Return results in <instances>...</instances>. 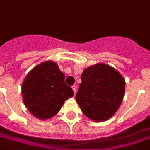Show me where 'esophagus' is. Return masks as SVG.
I'll use <instances>...</instances> for the list:
<instances>
[{
  "instance_id": "esophagus-1",
  "label": "esophagus",
  "mask_w": 150,
  "mask_h": 150,
  "mask_svg": "<svg viewBox=\"0 0 150 150\" xmlns=\"http://www.w3.org/2000/svg\"><path fill=\"white\" fill-rule=\"evenodd\" d=\"M71 88H72V89H73V91H74V95L76 94V86H71Z\"/></svg>"
}]
</instances>
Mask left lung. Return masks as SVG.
<instances>
[{
  "label": "left lung",
  "mask_w": 150,
  "mask_h": 150,
  "mask_svg": "<svg viewBox=\"0 0 150 150\" xmlns=\"http://www.w3.org/2000/svg\"><path fill=\"white\" fill-rule=\"evenodd\" d=\"M76 100L86 116L95 121L112 117L122 102L125 81L112 67L98 64L81 74Z\"/></svg>",
  "instance_id": "1"
}]
</instances>
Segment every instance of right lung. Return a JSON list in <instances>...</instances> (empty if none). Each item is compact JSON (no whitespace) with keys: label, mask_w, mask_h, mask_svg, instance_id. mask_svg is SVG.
<instances>
[{"label":"right lung","mask_w":150,"mask_h":150,"mask_svg":"<svg viewBox=\"0 0 150 150\" xmlns=\"http://www.w3.org/2000/svg\"><path fill=\"white\" fill-rule=\"evenodd\" d=\"M23 102L35 117L48 119L57 115L64 102L74 96L57 64L46 61L33 69L22 85Z\"/></svg>","instance_id":"obj_1"}]
</instances>
